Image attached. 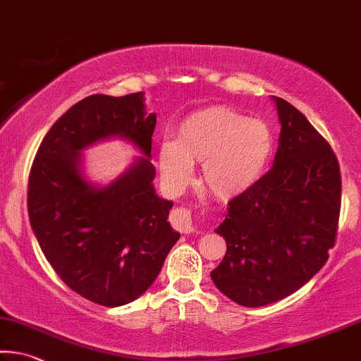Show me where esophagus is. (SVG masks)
Instances as JSON below:
<instances>
[{"mask_svg": "<svg viewBox=\"0 0 361 361\" xmlns=\"http://www.w3.org/2000/svg\"><path fill=\"white\" fill-rule=\"evenodd\" d=\"M173 225L183 233H191L192 231L191 212L185 209V207L175 209V212H173Z\"/></svg>", "mask_w": 361, "mask_h": 361, "instance_id": "34e87169", "label": "esophagus"}]
</instances>
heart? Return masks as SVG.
<instances>
[{
  "mask_svg": "<svg viewBox=\"0 0 361 361\" xmlns=\"http://www.w3.org/2000/svg\"><path fill=\"white\" fill-rule=\"evenodd\" d=\"M274 151V138L263 120L230 107L192 112L176 128V141L162 142L159 167L171 190H181L202 164L204 186L220 199L249 191L262 178Z\"/></svg>",
  "mask_w": 361,
  "mask_h": 361,
  "instance_id": "heart-1",
  "label": "heart"
}]
</instances>
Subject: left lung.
I'll return each instance as SVG.
<instances>
[{"mask_svg":"<svg viewBox=\"0 0 361 361\" xmlns=\"http://www.w3.org/2000/svg\"><path fill=\"white\" fill-rule=\"evenodd\" d=\"M274 101L281 135L273 167L228 202L216 228L226 254L210 276L244 307L273 304L310 281L328 262L339 226L342 181L334 151L304 114Z\"/></svg>","mask_w":361,"mask_h":361,"instance_id":"left-lung-1","label":"left lung"}]
</instances>
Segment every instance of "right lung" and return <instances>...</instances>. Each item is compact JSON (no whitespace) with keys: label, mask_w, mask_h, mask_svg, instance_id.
<instances>
[{"label":"right lung","mask_w":361,"mask_h":361,"mask_svg":"<svg viewBox=\"0 0 361 361\" xmlns=\"http://www.w3.org/2000/svg\"><path fill=\"white\" fill-rule=\"evenodd\" d=\"M156 122V114L146 116L142 93L88 96L49 128L33 159L27 207L39 247L73 293L98 305L138 299L180 239L167 221L173 202L152 186ZM112 134L133 140L147 157L94 190L79 173L78 152Z\"/></svg>","instance_id":"1"}]
</instances>
